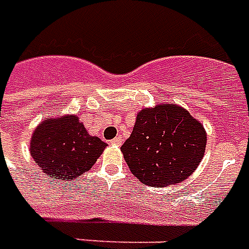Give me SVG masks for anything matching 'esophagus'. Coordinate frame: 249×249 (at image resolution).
I'll use <instances>...</instances> for the list:
<instances>
[{
  "label": "esophagus",
  "mask_w": 249,
  "mask_h": 249,
  "mask_svg": "<svg viewBox=\"0 0 249 249\" xmlns=\"http://www.w3.org/2000/svg\"><path fill=\"white\" fill-rule=\"evenodd\" d=\"M112 144L113 145H120L121 144V137H114L113 140H112Z\"/></svg>",
  "instance_id": "1"
}]
</instances>
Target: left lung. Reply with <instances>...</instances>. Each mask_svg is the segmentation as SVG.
Returning a JSON list of instances; mask_svg holds the SVG:
<instances>
[{
	"instance_id": "1",
	"label": "left lung",
	"mask_w": 249,
	"mask_h": 249,
	"mask_svg": "<svg viewBox=\"0 0 249 249\" xmlns=\"http://www.w3.org/2000/svg\"><path fill=\"white\" fill-rule=\"evenodd\" d=\"M207 145L203 124L175 104L144 108L121 146L130 172L149 187H168L188 178Z\"/></svg>"
}]
</instances>
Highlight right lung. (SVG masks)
<instances>
[{
  "mask_svg": "<svg viewBox=\"0 0 249 249\" xmlns=\"http://www.w3.org/2000/svg\"><path fill=\"white\" fill-rule=\"evenodd\" d=\"M107 144L90 136L80 119L71 114L44 120L33 132L30 153L44 173L58 181H73L97 161Z\"/></svg>",
  "mask_w": 249,
  "mask_h": 249,
  "instance_id": "1",
  "label": "right lung"
}]
</instances>
